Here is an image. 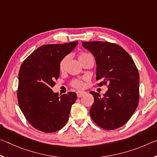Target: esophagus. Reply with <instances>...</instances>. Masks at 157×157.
Returning <instances> with one entry per match:
<instances>
[{
	"instance_id": "obj_1",
	"label": "esophagus",
	"mask_w": 157,
	"mask_h": 157,
	"mask_svg": "<svg viewBox=\"0 0 157 157\" xmlns=\"http://www.w3.org/2000/svg\"><path fill=\"white\" fill-rule=\"evenodd\" d=\"M86 94V92H84V91H78V92H76L77 97H78V98L81 97L82 96H83V95H85Z\"/></svg>"
}]
</instances>
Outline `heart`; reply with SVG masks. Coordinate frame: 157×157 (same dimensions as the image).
<instances>
[{
	"mask_svg": "<svg viewBox=\"0 0 157 157\" xmlns=\"http://www.w3.org/2000/svg\"><path fill=\"white\" fill-rule=\"evenodd\" d=\"M91 56L90 54L86 53V52H82L80 54L78 55V60H80V62L82 63L83 60L87 59V57ZM70 60V56H66L61 60V61L60 63V71H64L66 68V66H67V63ZM71 86L73 87H76V88H82L83 87L84 83L83 81L81 80V79H74V80L71 82Z\"/></svg>",
	"mask_w": 157,
	"mask_h": 157,
	"instance_id": "1",
	"label": "heart"
}]
</instances>
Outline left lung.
Segmentation results:
<instances>
[{"instance_id": "1", "label": "left lung", "mask_w": 157, "mask_h": 157, "mask_svg": "<svg viewBox=\"0 0 157 157\" xmlns=\"http://www.w3.org/2000/svg\"><path fill=\"white\" fill-rule=\"evenodd\" d=\"M82 46L94 55L97 63L96 79L99 86L108 83L103 97L95 92L90 110L96 124L105 130L121 127L130 119L139 101V74L127 52L117 44L91 41Z\"/></svg>"}]
</instances>
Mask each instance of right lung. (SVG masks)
<instances>
[{
    "label": "right lung",
    "instance_id": "right-lung-1",
    "mask_svg": "<svg viewBox=\"0 0 157 157\" xmlns=\"http://www.w3.org/2000/svg\"><path fill=\"white\" fill-rule=\"evenodd\" d=\"M78 41L48 44L36 49L21 65L17 98L22 112L30 124L43 132H54L69 119L75 92L59 97L52 88L60 76V63L78 45Z\"/></svg>",
    "mask_w": 157,
    "mask_h": 157
}]
</instances>
